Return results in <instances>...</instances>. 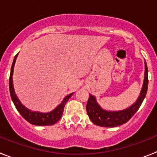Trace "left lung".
Listing matches in <instances>:
<instances>
[{
  "instance_id": "8db88e82",
  "label": "left lung",
  "mask_w": 157,
  "mask_h": 157,
  "mask_svg": "<svg viewBox=\"0 0 157 157\" xmlns=\"http://www.w3.org/2000/svg\"><path fill=\"white\" fill-rule=\"evenodd\" d=\"M148 68L145 62V77L143 86L140 93V96L134 104L127 109L122 111H105L96 101L94 96L90 95L86 105V112L89 118L95 125L104 127H115L127 123L132 118L141 106L148 89Z\"/></svg>"
}]
</instances>
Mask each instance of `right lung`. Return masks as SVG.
I'll return each instance as SVG.
<instances>
[{
  "label": "right lung",
  "instance_id": "1",
  "mask_svg": "<svg viewBox=\"0 0 157 157\" xmlns=\"http://www.w3.org/2000/svg\"><path fill=\"white\" fill-rule=\"evenodd\" d=\"M18 54L15 56L13 60V63L12 65V68H11L10 77H9V90H10L11 98H12V101H13L14 105L16 106V109L18 112L20 113L22 116L24 118L25 120L29 122L30 123L33 125L37 126H51L57 123L61 118L62 114H63V109H64L65 104L67 101H68L69 98L71 97L73 93L69 95L66 96L63 101H62L61 104L58 105L56 109L52 110L50 112H47V113H41L38 112H31L30 110L27 109L25 106H23L19 101L18 98L16 97V94L14 90L13 87V81H12V75H13V70H14V65L16 63V58H17Z\"/></svg>",
  "mask_w": 157,
  "mask_h": 157
}]
</instances>
